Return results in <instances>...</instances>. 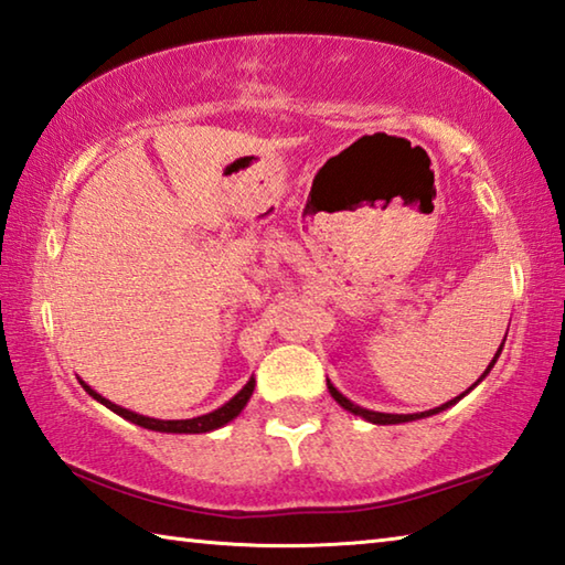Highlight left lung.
Returning <instances> with one entry per match:
<instances>
[{
    "label": "left lung",
    "mask_w": 565,
    "mask_h": 565,
    "mask_svg": "<svg viewBox=\"0 0 565 565\" xmlns=\"http://www.w3.org/2000/svg\"><path fill=\"white\" fill-rule=\"evenodd\" d=\"M501 345H504V343H501ZM499 353H501V348H499V351H497V355H494V361H491L489 363V367H487V371H484V375L491 371V365H494L497 363V358H499ZM484 375H481V377H484ZM479 383V381H477ZM471 387H475V385H471ZM469 387V390H471ZM328 393H331L333 395V399H335V403L338 405H341L343 409H348V413H353V415H361V417H365L367 419V423H375V425H397V423H409V419H419V417H429V415H435V413H443V409L445 407H449V405H455L457 403V399H461V395H465V393H461L459 397H455V399H449V403H445V405H439V407H435V409H427V413H419V415H387V413H373V409H363V407H358V405H353L351 403V399H348V397H343L341 393H338V390L331 385V383H328Z\"/></svg>",
    "instance_id": "1"
}]
</instances>
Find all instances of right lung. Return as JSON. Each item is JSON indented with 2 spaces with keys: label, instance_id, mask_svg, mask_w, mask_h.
<instances>
[{
  "label": "right lung",
  "instance_id": "right-lung-1",
  "mask_svg": "<svg viewBox=\"0 0 565 565\" xmlns=\"http://www.w3.org/2000/svg\"><path fill=\"white\" fill-rule=\"evenodd\" d=\"M81 385H84V390H86L90 397H96L98 403H104L108 409H113V413L120 415V417L130 419V423H136L140 427H146V429H156V433H188V435L210 433V429H217L222 425H227L230 419H234V417L242 413L244 405H247V399L254 393V377H252V381L244 385L239 393L230 399L227 405H222L220 409H214V413H207V415H202V417H192V419H152V417L136 415V413H130V409H126V407L110 403V399L100 397L96 390H90L86 383H81Z\"/></svg>",
  "mask_w": 565,
  "mask_h": 565
}]
</instances>
